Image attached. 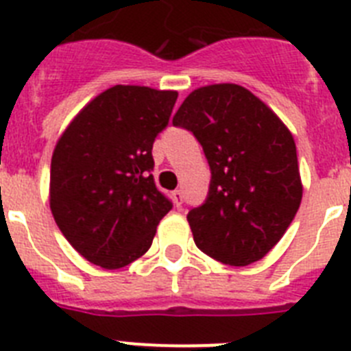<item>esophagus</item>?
<instances>
[{"label":"esophagus","mask_w":351,"mask_h":351,"mask_svg":"<svg viewBox=\"0 0 351 351\" xmlns=\"http://www.w3.org/2000/svg\"><path fill=\"white\" fill-rule=\"evenodd\" d=\"M172 200H173V204H176V207H181V204H182V191L181 190H176L172 193Z\"/></svg>","instance_id":"obj_1"}]
</instances>
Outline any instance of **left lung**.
Listing matches in <instances>:
<instances>
[{
    "instance_id": "1",
    "label": "left lung",
    "mask_w": 351,
    "mask_h": 351,
    "mask_svg": "<svg viewBox=\"0 0 351 351\" xmlns=\"http://www.w3.org/2000/svg\"><path fill=\"white\" fill-rule=\"evenodd\" d=\"M172 123L193 132L213 176L206 204L188 213L198 250L234 267L262 260L280 243L302 200L290 130L239 84L195 89Z\"/></svg>"
}]
</instances>
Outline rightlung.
<instances>
[{"instance_id":"1","label":"right lung","mask_w":351,"mask_h":351,"mask_svg":"<svg viewBox=\"0 0 351 351\" xmlns=\"http://www.w3.org/2000/svg\"><path fill=\"white\" fill-rule=\"evenodd\" d=\"M178 91L114 86L95 96L58 138L49 204L68 243L101 269H121L153 244L172 209L154 184L153 142Z\"/></svg>"}]
</instances>
